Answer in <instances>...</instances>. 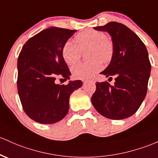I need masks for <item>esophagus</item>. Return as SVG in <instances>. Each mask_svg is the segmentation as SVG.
Here are the masks:
<instances>
[{"label": "esophagus", "instance_id": "34e87169", "mask_svg": "<svg viewBox=\"0 0 158 158\" xmlns=\"http://www.w3.org/2000/svg\"><path fill=\"white\" fill-rule=\"evenodd\" d=\"M83 82H84V83H85V82H86V81H83Z\"/></svg>", "mask_w": 158, "mask_h": 158}]
</instances>
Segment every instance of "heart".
<instances>
[{"label": "heart", "mask_w": 158, "mask_h": 158, "mask_svg": "<svg viewBox=\"0 0 158 158\" xmlns=\"http://www.w3.org/2000/svg\"><path fill=\"white\" fill-rule=\"evenodd\" d=\"M78 46L72 41H67L62 48V56L68 65H73L80 60L82 52L89 49L88 59L91 61L81 63L72 67V74L76 79H91L102 69V63L110 62L113 56V44L104 33L88 30L76 34Z\"/></svg>", "instance_id": "heart-1"}]
</instances>
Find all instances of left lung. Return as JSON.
I'll return each instance as SVG.
<instances>
[{"label": "left lung", "instance_id": "1", "mask_svg": "<svg viewBox=\"0 0 158 158\" xmlns=\"http://www.w3.org/2000/svg\"><path fill=\"white\" fill-rule=\"evenodd\" d=\"M95 30L106 31L112 37L114 52L110 64L100 73L115 77L114 85L96 83L91 103L99 113L114 120L133 115L145 98L151 73L147 48L140 38L127 26L115 22Z\"/></svg>", "mask_w": 158, "mask_h": 158}]
</instances>
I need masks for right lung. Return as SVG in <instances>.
I'll return each instance as SVG.
<instances>
[{
	"instance_id": "add662e5",
	"label": "right lung",
	"mask_w": 158,
	"mask_h": 158,
	"mask_svg": "<svg viewBox=\"0 0 158 158\" xmlns=\"http://www.w3.org/2000/svg\"><path fill=\"white\" fill-rule=\"evenodd\" d=\"M76 30L51 27L25 43L19 55L17 88L27 115L40 124H54L69 110L71 94L82 85L80 80L55 83L58 77L71 75L62 56V48Z\"/></svg>"
}]
</instances>
